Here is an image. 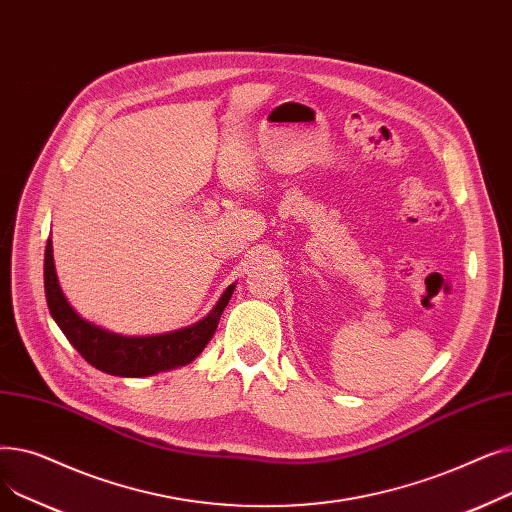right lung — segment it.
<instances>
[{"mask_svg":"<svg viewBox=\"0 0 512 512\" xmlns=\"http://www.w3.org/2000/svg\"><path fill=\"white\" fill-rule=\"evenodd\" d=\"M43 276L49 313L56 319L68 342L87 363L99 371L120 375V378H143V375H153L195 361L218 328L220 315L224 313L234 290V286H228L213 311L191 328L161 336L128 338L89 324L70 307L58 284L56 267H53L51 240H47L45 247Z\"/></svg>","mask_w":512,"mask_h":512,"instance_id":"1","label":"right lung"}]
</instances>
